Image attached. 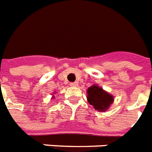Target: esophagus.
I'll return each mask as SVG.
<instances>
[{
    "mask_svg": "<svg viewBox=\"0 0 152 152\" xmlns=\"http://www.w3.org/2000/svg\"><path fill=\"white\" fill-rule=\"evenodd\" d=\"M70 86H71V87H77V86H78V83L77 82L71 83H70Z\"/></svg>",
    "mask_w": 152,
    "mask_h": 152,
    "instance_id": "obj_1",
    "label": "esophagus"
}]
</instances>
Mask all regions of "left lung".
<instances>
[{
    "mask_svg": "<svg viewBox=\"0 0 152 152\" xmlns=\"http://www.w3.org/2000/svg\"><path fill=\"white\" fill-rule=\"evenodd\" d=\"M87 94L89 104L98 112H106L114 102V97L97 84L88 87Z\"/></svg>",
    "mask_w": 152,
    "mask_h": 152,
    "instance_id": "obj_1",
    "label": "left lung"
}]
</instances>
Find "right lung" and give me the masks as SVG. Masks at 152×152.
<instances>
[{"label": "right lung", "mask_w": 152, "mask_h": 152, "mask_svg": "<svg viewBox=\"0 0 152 152\" xmlns=\"http://www.w3.org/2000/svg\"><path fill=\"white\" fill-rule=\"evenodd\" d=\"M55 94V93H54V94ZM54 94H52V95H54ZM54 97H55V96H53L52 98H54Z\"/></svg>", "instance_id": "obj_1"}]
</instances>
